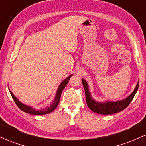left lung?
<instances>
[{
  "instance_id": "8db88e82",
  "label": "left lung",
  "mask_w": 146,
  "mask_h": 146,
  "mask_svg": "<svg viewBox=\"0 0 146 146\" xmlns=\"http://www.w3.org/2000/svg\"><path fill=\"white\" fill-rule=\"evenodd\" d=\"M82 82L84 88L85 96H86V103L88 108L94 113L101 115H111V114L117 113L121 110H124L132 102V99L135 97L139 88V82H137L136 87L134 89L133 92L128 95L127 98L119 101L112 102V101H104L98 102L94 100L92 97L90 92L89 91V86L84 79H82Z\"/></svg>"
}]
</instances>
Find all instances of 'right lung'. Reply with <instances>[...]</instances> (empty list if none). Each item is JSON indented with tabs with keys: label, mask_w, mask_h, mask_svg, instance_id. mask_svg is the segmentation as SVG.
<instances>
[{
	"label": "right lung",
	"mask_w": 146,
	"mask_h": 146,
	"mask_svg": "<svg viewBox=\"0 0 146 146\" xmlns=\"http://www.w3.org/2000/svg\"><path fill=\"white\" fill-rule=\"evenodd\" d=\"M73 75V74L70 75L69 76L67 77L66 79H64V80L63 81L60 83V84L59 85V86H58V90H57L54 100H53V102H52V103L49 106H46L45 108H42V109L36 110V109H35V108H33L32 106H30L24 104L22 103L21 102H20L19 100H18V99L15 97V95L13 94V93L10 90H9V92H10V93H11L13 100H14L15 103L16 104V105L18 106V108H19L21 110H23V111H24L27 113L31 114V115H46V114H48V113H51V112H53V110H54L57 108V106H58V104H59L62 91L64 88V87L66 86V84H67L68 82V80H70V78H71V77Z\"/></svg>",
	"instance_id": "1"
}]
</instances>
